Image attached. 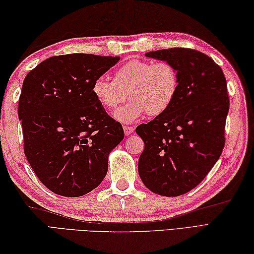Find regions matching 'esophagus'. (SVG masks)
<instances>
[{
	"label": "esophagus",
	"mask_w": 254,
	"mask_h": 254,
	"mask_svg": "<svg viewBox=\"0 0 254 254\" xmlns=\"http://www.w3.org/2000/svg\"><path fill=\"white\" fill-rule=\"evenodd\" d=\"M123 131H124V134H126V135L127 136V135H130V134H132V133H133V131H134V127H133L124 126V127H123Z\"/></svg>",
	"instance_id": "obj_1"
}]
</instances>
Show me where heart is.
Wrapping results in <instances>:
<instances>
[{
    "label": "heart",
    "mask_w": 254,
    "mask_h": 254,
    "mask_svg": "<svg viewBox=\"0 0 254 254\" xmlns=\"http://www.w3.org/2000/svg\"><path fill=\"white\" fill-rule=\"evenodd\" d=\"M179 91V73L166 61H127L113 73V79L97 78L91 93L107 111H113L126 99L131 101L115 112L116 120L132 123L145 113L149 117L163 115L169 109Z\"/></svg>",
    "instance_id": "obj_1"
}]
</instances>
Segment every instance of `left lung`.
I'll return each mask as SVG.
<instances>
[{"label": "left lung", "instance_id": "left-lung-1", "mask_svg": "<svg viewBox=\"0 0 254 254\" xmlns=\"http://www.w3.org/2000/svg\"><path fill=\"white\" fill-rule=\"evenodd\" d=\"M145 56L176 66L179 91L165 113L136 127L145 144L138 175L152 192L178 196L201 183L223 152L227 82L213 59L196 50L171 48Z\"/></svg>", "mask_w": 254, "mask_h": 254}]
</instances>
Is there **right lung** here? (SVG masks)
Here are the masks:
<instances>
[{"instance_id":"1","label":"right lung","mask_w":254,"mask_h":254,"mask_svg":"<svg viewBox=\"0 0 254 254\" xmlns=\"http://www.w3.org/2000/svg\"><path fill=\"white\" fill-rule=\"evenodd\" d=\"M119 60L87 53L51 57L24 79L18 102L24 152L53 193L82 196L107 175L108 156L124 132L94 98L91 86Z\"/></svg>"}]
</instances>
